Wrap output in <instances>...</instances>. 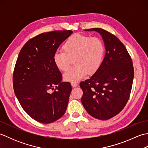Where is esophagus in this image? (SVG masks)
Masks as SVG:
<instances>
[{"mask_svg": "<svg viewBox=\"0 0 148 148\" xmlns=\"http://www.w3.org/2000/svg\"><path fill=\"white\" fill-rule=\"evenodd\" d=\"M71 85H72V87H76V86H77L78 84H77L76 83L72 82V83H71Z\"/></svg>", "mask_w": 148, "mask_h": 148, "instance_id": "34e87169", "label": "esophagus"}]
</instances>
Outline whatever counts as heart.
Returning <instances> with one entry per match:
<instances>
[{"label":"heart","instance_id":"1","mask_svg":"<svg viewBox=\"0 0 148 148\" xmlns=\"http://www.w3.org/2000/svg\"><path fill=\"white\" fill-rule=\"evenodd\" d=\"M63 51H57L53 61L59 70L67 71L73 60L74 65L64 75L69 82H77L86 76L93 74L103 62L105 46L99 37H91L76 34L69 37L62 46Z\"/></svg>","mask_w":148,"mask_h":148}]
</instances>
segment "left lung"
I'll use <instances>...</instances> for the list:
<instances>
[{"label": "left lung", "mask_w": 148, "mask_h": 148, "mask_svg": "<svg viewBox=\"0 0 148 148\" xmlns=\"http://www.w3.org/2000/svg\"><path fill=\"white\" fill-rule=\"evenodd\" d=\"M102 36L106 53L102 65L89 79L80 83L81 102L91 116L107 120L127 104L132 87L134 69L131 56L120 40L100 28L87 29Z\"/></svg>", "instance_id": "8db88e82"}]
</instances>
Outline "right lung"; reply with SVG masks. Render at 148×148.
<instances>
[{
  "instance_id": "add662e5",
  "label": "right lung",
  "mask_w": 148,
  "mask_h": 148,
  "mask_svg": "<svg viewBox=\"0 0 148 148\" xmlns=\"http://www.w3.org/2000/svg\"><path fill=\"white\" fill-rule=\"evenodd\" d=\"M72 32L40 34L28 40L18 55L12 76L14 93L27 114L38 122L51 123L67 109L71 84L62 82L53 56Z\"/></svg>"
}]
</instances>
